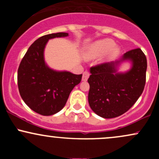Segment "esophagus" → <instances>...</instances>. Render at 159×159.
<instances>
[{
    "mask_svg": "<svg viewBox=\"0 0 159 159\" xmlns=\"http://www.w3.org/2000/svg\"><path fill=\"white\" fill-rule=\"evenodd\" d=\"M89 76H90V73H89L88 72H87V71H85V72L83 73V77H82V81H87V80L88 79Z\"/></svg>",
    "mask_w": 159,
    "mask_h": 159,
    "instance_id": "esophagus-1",
    "label": "esophagus"
}]
</instances>
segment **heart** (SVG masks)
Returning <instances> with one entry per match:
<instances>
[{"label":"heart","instance_id":"b5f03b06","mask_svg":"<svg viewBox=\"0 0 159 159\" xmlns=\"http://www.w3.org/2000/svg\"><path fill=\"white\" fill-rule=\"evenodd\" d=\"M120 49L116 46L114 40L111 39H103L94 42L86 48L84 53L87 59H95L100 56L107 54V58L116 57L119 54Z\"/></svg>","mask_w":159,"mask_h":159}]
</instances>
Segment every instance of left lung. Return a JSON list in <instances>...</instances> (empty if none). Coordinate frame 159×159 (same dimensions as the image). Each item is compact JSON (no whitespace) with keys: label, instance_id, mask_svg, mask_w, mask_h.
<instances>
[{"label":"left lung","instance_id":"8db88e82","mask_svg":"<svg viewBox=\"0 0 159 159\" xmlns=\"http://www.w3.org/2000/svg\"><path fill=\"white\" fill-rule=\"evenodd\" d=\"M123 61H130L132 67L127 72L118 73V66ZM147 68V57L140 48L129 51L118 61L91 67L87 80L90 108L106 119L129 111L143 93Z\"/></svg>","mask_w":159,"mask_h":159}]
</instances>
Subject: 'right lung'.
<instances>
[{
    "label": "right lung",
    "instance_id": "add662e5",
    "mask_svg": "<svg viewBox=\"0 0 159 159\" xmlns=\"http://www.w3.org/2000/svg\"><path fill=\"white\" fill-rule=\"evenodd\" d=\"M68 36L67 33H56L39 37L29 47L18 69L21 97L30 109L43 116L62 110L71 91L81 81L82 74L54 70L45 62L44 50L48 40Z\"/></svg>",
    "mask_w": 159,
    "mask_h": 159
}]
</instances>
